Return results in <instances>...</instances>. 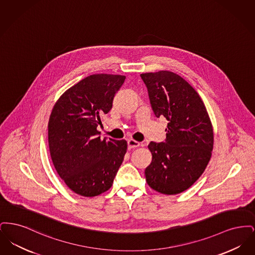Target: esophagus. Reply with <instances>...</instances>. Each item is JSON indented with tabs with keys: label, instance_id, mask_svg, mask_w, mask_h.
<instances>
[{
	"label": "esophagus",
	"instance_id": "1",
	"mask_svg": "<svg viewBox=\"0 0 255 255\" xmlns=\"http://www.w3.org/2000/svg\"><path fill=\"white\" fill-rule=\"evenodd\" d=\"M139 145H140V143L135 141L134 139H129L128 140V148L129 149H133V148H136V147H138Z\"/></svg>",
	"mask_w": 255,
	"mask_h": 255
}]
</instances>
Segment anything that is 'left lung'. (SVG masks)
Instances as JSON below:
<instances>
[{
	"label": "left lung",
	"instance_id": "1",
	"mask_svg": "<svg viewBox=\"0 0 255 255\" xmlns=\"http://www.w3.org/2000/svg\"><path fill=\"white\" fill-rule=\"evenodd\" d=\"M157 118L167 120L164 142L151 141L152 161L146 167L148 185L161 194L188 189L204 173L214 143L205 103L182 76L169 71L140 74Z\"/></svg>",
	"mask_w": 255,
	"mask_h": 255
}]
</instances>
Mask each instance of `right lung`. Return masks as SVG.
<instances>
[{
	"label": "right lung",
	"instance_id": "1",
	"mask_svg": "<svg viewBox=\"0 0 255 255\" xmlns=\"http://www.w3.org/2000/svg\"><path fill=\"white\" fill-rule=\"evenodd\" d=\"M124 75L97 73L68 89L48 124L52 163L74 193L95 197L109 190L127 151L125 139H101L97 126L113 107Z\"/></svg>",
	"mask_w": 255,
	"mask_h": 255
}]
</instances>
